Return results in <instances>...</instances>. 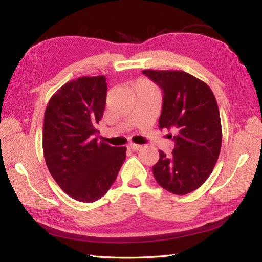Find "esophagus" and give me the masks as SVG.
Listing matches in <instances>:
<instances>
[{"label":"esophagus","mask_w":262,"mask_h":262,"mask_svg":"<svg viewBox=\"0 0 262 262\" xmlns=\"http://www.w3.org/2000/svg\"><path fill=\"white\" fill-rule=\"evenodd\" d=\"M142 148V145L140 144H135V143H129L128 144V149L133 150V151H136V150H140Z\"/></svg>","instance_id":"esophagus-1"}]
</instances>
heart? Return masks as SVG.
<instances>
[{"instance_id":"heart-1","label":"heart","mask_w":262,"mask_h":262,"mask_svg":"<svg viewBox=\"0 0 262 262\" xmlns=\"http://www.w3.org/2000/svg\"><path fill=\"white\" fill-rule=\"evenodd\" d=\"M141 83H144V84H149L148 82H145V81H141Z\"/></svg>"}]
</instances>
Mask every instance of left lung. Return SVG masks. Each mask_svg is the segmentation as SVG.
I'll return each instance as SVG.
<instances>
[{
    "mask_svg": "<svg viewBox=\"0 0 262 262\" xmlns=\"http://www.w3.org/2000/svg\"><path fill=\"white\" fill-rule=\"evenodd\" d=\"M163 91L158 125L173 129L174 149L159 151L152 173L164 189L185 195L210 176L222 145L220 111L215 96L201 79L180 70H143ZM172 137V134H171Z\"/></svg>",
    "mask_w": 262,
    "mask_h": 262,
    "instance_id": "left-lung-1",
    "label": "left lung"
}]
</instances>
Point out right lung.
Returning a JSON list of instances; mask_svg holds the SVG:
<instances>
[{"label": "right lung", "instance_id": "1", "mask_svg": "<svg viewBox=\"0 0 262 262\" xmlns=\"http://www.w3.org/2000/svg\"><path fill=\"white\" fill-rule=\"evenodd\" d=\"M106 92L105 76L79 77L61 86L45 111L46 165L62 190L81 202L107 193L126 159L125 147H111L96 137Z\"/></svg>", "mask_w": 262, "mask_h": 262}]
</instances>
